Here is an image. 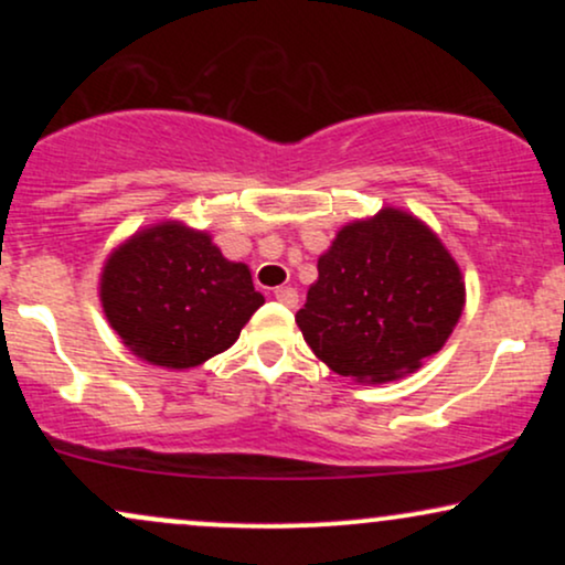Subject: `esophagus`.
<instances>
[{"label":"esophagus","instance_id":"34e87169","mask_svg":"<svg viewBox=\"0 0 565 565\" xmlns=\"http://www.w3.org/2000/svg\"><path fill=\"white\" fill-rule=\"evenodd\" d=\"M276 300L281 302V305H287V308H297V289L278 287L276 289Z\"/></svg>","mask_w":565,"mask_h":565}]
</instances>
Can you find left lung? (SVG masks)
<instances>
[{
    "mask_svg": "<svg viewBox=\"0 0 565 565\" xmlns=\"http://www.w3.org/2000/svg\"><path fill=\"white\" fill-rule=\"evenodd\" d=\"M465 308V281L423 220L385 206L337 233L295 321L342 377L391 382L436 355Z\"/></svg>",
    "mask_w": 565,
    "mask_h": 565,
    "instance_id": "left-lung-1",
    "label": "left lung"
}]
</instances>
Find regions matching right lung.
<instances>
[{"instance_id":"add662e5","label":"right lung","mask_w":565,"mask_h":565,"mask_svg":"<svg viewBox=\"0 0 565 565\" xmlns=\"http://www.w3.org/2000/svg\"><path fill=\"white\" fill-rule=\"evenodd\" d=\"M100 302L138 359L191 369L228 350L265 297L249 268L225 260L210 233L159 223L111 252Z\"/></svg>"}]
</instances>
